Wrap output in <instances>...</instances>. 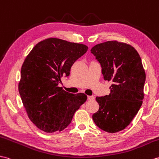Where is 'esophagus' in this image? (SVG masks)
I'll use <instances>...</instances> for the list:
<instances>
[{"label":"esophagus","instance_id":"obj_1","mask_svg":"<svg viewBox=\"0 0 159 159\" xmlns=\"http://www.w3.org/2000/svg\"><path fill=\"white\" fill-rule=\"evenodd\" d=\"M87 99H88L89 100H90V101L94 100V99H95V97L93 96V95H91V96H88V97H87Z\"/></svg>","mask_w":159,"mask_h":159}]
</instances>
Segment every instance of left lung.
<instances>
[{
  "mask_svg": "<svg viewBox=\"0 0 159 159\" xmlns=\"http://www.w3.org/2000/svg\"><path fill=\"white\" fill-rule=\"evenodd\" d=\"M110 93L97 97L99 109L93 115L98 127L109 133L125 129L137 114L144 99L146 74L138 52L129 44L108 41L93 47Z\"/></svg>",
  "mask_w": 159,
  "mask_h": 159,
  "instance_id": "1",
  "label": "left lung"
}]
</instances>
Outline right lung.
I'll list each match as a JSON object with an SVG mask.
<instances>
[{"mask_svg": "<svg viewBox=\"0 0 159 159\" xmlns=\"http://www.w3.org/2000/svg\"><path fill=\"white\" fill-rule=\"evenodd\" d=\"M88 50L84 44L48 38L32 49L22 65L19 92L30 120L45 132H60L87 99L58 87L63 76Z\"/></svg>", "mask_w": 159, "mask_h": 159, "instance_id": "obj_1", "label": "right lung"}]
</instances>
